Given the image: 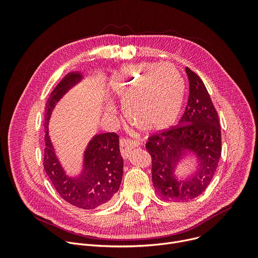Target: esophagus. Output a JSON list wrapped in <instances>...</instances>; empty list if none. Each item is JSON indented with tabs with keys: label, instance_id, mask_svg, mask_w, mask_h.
Segmentation results:
<instances>
[{
	"label": "esophagus",
	"instance_id": "esophagus-1",
	"mask_svg": "<svg viewBox=\"0 0 258 258\" xmlns=\"http://www.w3.org/2000/svg\"><path fill=\"white\" fill-rule=\"evenodd\" d=\"M139 141L128 139V138H121L119 145H120V152L123 158L128 157V153L133 148H136V147L139 146Z\"/></svg>",
	"mask_w": 258,
	"mask_h": 258
}]
</instances>
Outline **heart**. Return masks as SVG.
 Here are the masks:
<instances>
[{"instance_id":"heart-1","label":"heart","mask_w":258,"mask_h":258,"mask_svg":"<svg viewBox=\"0 0 258 258\" xmlns=\"http://www.w3.org/2000/svg\"><path fill=\"white\" fill-rule=\"evenodd\" d=\"M114 92L133 124L146 132H159L178 118L185 82L170 64L131 65L119 72Z\"/></svg>"}]
</instances>
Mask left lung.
Masks as SVG:
<instances>
[{
	"label": "left lung",
	"mask_w": 258,
	"mask_h": 258,
	"mask_svg": "<svg viewBox=\"0 0 258 258\" xmlns=\"http://www.w3.org/2000/svg\"><path fill=\"white\" fill-rule=\"evenodd\" d=\"M190 94L177 125L156 132L148 138L146 149L152 160V181L156 193L172 202L189 201L204 192L211 181L222 154V136L216 109L202 80L186 67ZM193 150L200 168L188 179L174 168L181 154Z\"/></svg>",
	"instance_id": "1"
}]
</instances>
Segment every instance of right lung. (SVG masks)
<instances>
[{
	"label": "right lung",
	"mask_w": 258,
	"mask_h": 258,
	"mask_svg": "<svg viewBox=\"0 0 258 258\" xmlns=\"http://www.w3.org/2000/svg\"><path fill=\"white\" fill-rule=\"evenodd\" d=\"M80 80L79 73H69L48 99L44 115L46 147L43 165L62 199L82 209H94L107 204L120 187L123 159L119 150V136L115 132L95 136L85 153L84 170L78 177H70L64 173L48 137V121L54 105Z\"/></svg>",
	"instance_id": "1"
}]
</instances>
